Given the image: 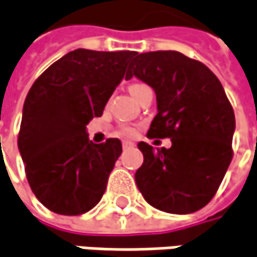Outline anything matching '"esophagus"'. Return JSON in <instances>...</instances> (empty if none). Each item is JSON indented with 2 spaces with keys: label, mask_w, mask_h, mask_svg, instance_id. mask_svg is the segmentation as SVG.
I'll use <instances>...</instances> for the list:
<instances>
[{
  "label": "esophagus",
  "mask_w": 257,
  "mask_h": 257,
  "mask_svg": "<svg viewBox=\"0 0 257 257\" xmlns=\"http://www.w3.org/2000/svg\"><path fill=\"white\" fill-rule=\"evenodd\" d=\"M133 146H135V145H133L132 142H122V149H124V150H127V149H132Z\"/></svg>",
  "instance_id": "esophagus-1"
}]
</instances>
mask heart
Returning a JSON list of instances; mask_svg holds the SVG:
<instances>
[{"label":"heart","mask_w":257,"mask_h":257,"mask_svg":"<svg viewBox=\"0 0 257 257\" xmlns=\"http://www.w3.org/2000/svg\"><path fill=\"white\" fill-rule=\"evenodd\" d=\"M140 86H146V85L143 84H133L132 86H130V91H135V89H137V88H140ZM135 128L133 127H121L120 128V135L122 136H133L135 135Z\"/></svg>","instance_id":"1"}]
</instances>
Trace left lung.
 I'll use <instances>...</instances> for the list:
<instances>
[{
  "label": "left lung",
  "mask_w": 257,
  "mask_h": 257,
  "mask_svg": "<svg viewBox=\"0 0 257 257\" xmlns=\"http://www.w3.org/2000/svg\"><path fill=\"white\" fill-rule=\"evenodd\" d=\"M153 88L158 114L148 137H169V149L140 142L143 165L135 178L149 204L189 214L215 195L233 158L234 112L218 78L204 63L175 50L136 53L125 78Z\"/></svg>",
  "instance_id": "8db88e82"
}]
</instances>
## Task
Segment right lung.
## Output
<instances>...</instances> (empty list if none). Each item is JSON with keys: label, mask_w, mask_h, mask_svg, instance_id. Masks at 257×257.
Listing matches in <instances>:
<instances>
[{"label": "right lung", "mask_w": 257, "mask_h": 257, "mask_svg": "<svg viewBox=\"0 0 257 257\" xmlns=\"http://www.w3.org/2000/svg\"><path fill=\"white\" fill-rule=\"evenodd\" d=\"M136 52L76 49L50 65L26 96L19 150L33 194L46 208L79 215L102 198L122 148L95 145L86 124L99 117Z\"/></svg>", "instance_id": "add662e5"}]
</instances>
